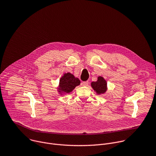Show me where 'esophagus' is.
I'll return each instance as SVG.
<instances>
[{"label":"esophagus","instance_id":"obj_1","mask_svg":"<svg viewBox=\"0 0 156 156\" xmlns=\"http://www.w3.org/2000/svg\"><path fill=\"white\" fill-rule=\"evenodd\" d=\"M81 85H82V86H88V81H85V82H82V83H81Z\"/></svg>","mask_w":156,"mask_h":156}]
</instances>
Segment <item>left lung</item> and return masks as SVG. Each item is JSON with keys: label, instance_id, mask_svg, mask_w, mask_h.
<instances>
[{"label": "left lung", "instance_id": "left-lung-1", "mask_svg": "<svg viewBox=\"0 0 156 156\" xmlns=\"http://www.w3.org/2000/svg\"><path fill=\"white\" fill-rule=\"evenodd\" d=\"M91 86L98 95L104 94L107 91V82L101 76L98 77L97 81L92 82L91 83Z\"/></svg>", "mask_w": 156, "mask_h": 156}]
</instances>
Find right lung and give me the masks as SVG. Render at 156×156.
Wrapping results in <instances>:
<instances>
[{
  "label": "right lung",
  "mask_w": 156,
  "mask_h": 156,
  "mask_svg": "<svg viewBox=\"0 0 156 156\" xmlns=\"http://www.w3.org/2000/svg\"><path fill=\"white\" fill-rule=\"evenodd\" d=\"M80 83V80L75 77L73 74L70 73H65L59 80L58 91L61 95L62 93H69Z\"/></svg>",
  "instance_id": "1"
}]
</instances>
